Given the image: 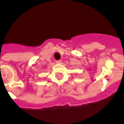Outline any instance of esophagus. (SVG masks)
Wrapping results in <instances>:
<instances>
[{
  "instance_id": "34e87169",
  "label": "esophagus",
  "mask_w": 124,
  "mask_h": 124,
  "mask_svg": "<svg viewBox=\"0 0 124 124\" xmlns=\"http://www.w3.org/2000/svg\"><path fill=\"white\" fill-rule=\"evenodd\" d=\"M56 62L58 63H61L62 62V61L61 60H58V61H56Z\"/></svg>"
}]
</instances>
